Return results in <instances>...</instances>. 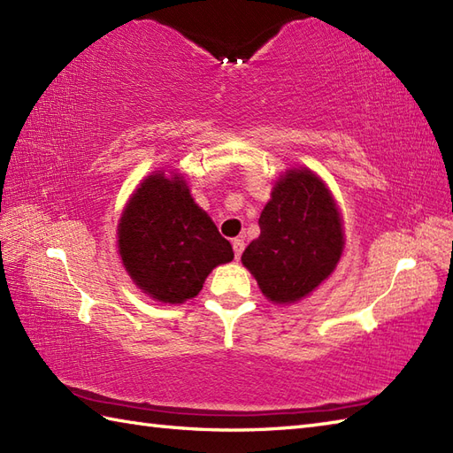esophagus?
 I'll return each instance as SVG.
<instances>
[{"label": "esophagus", "mask_w": 453, "mask_h": 453, "mask_svg": "<svg viewBox=\"0 0 453 453\" xmlns=\"http://www.w3.org/2000/svg\"><path fill=\"white\" fill-rule=\"evenodd\" d=\"M234 253H235V258H242L243 255V249H245V242L243 239H234Z\"/></svg>", "instance_id": "1"}]
</instances>
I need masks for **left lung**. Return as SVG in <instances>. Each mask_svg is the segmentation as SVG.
I'll list each match as a JSON object with an SVG mask.
<instances>
[{
  "label": "left lung",
  "mask_w": 453,
  "mask_h": 453,
  "mask_svg": "<svg viewBox=\"0 0 453 453\" xmlns=\"http://www.w3.org/2000/svg\"><path fill=\"white\" fill-rule=\"evenodd\" d=\"M258 227L261 235L242 261L271 302L302 300L339 263L344 245L339 211L311 171L294 169L276 182Z\"/></svg>",
  "instance_id": "8db88e82"
}]
</instances>
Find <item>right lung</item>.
I'll return each mask as SVG.
<instances>
[{
	"label": "right lung",
	"mask_w": 453,
	"mask_h": 453,
	"mask_svg": "<svg viewBox=\"0 0 453 453\" xmlns=\"http://www.w3.org/2000/svg\"><path fill=\"white\" fill-rule=\"evenodd\" d=\"M119 251L132 280L165 303L195 297L234 249L200 210L187 182L156 173L140 185L119 226Z\"/></svg>",
	"instance_id": "add662e5"
}]
</instances>
